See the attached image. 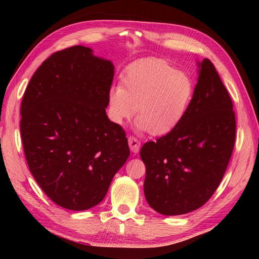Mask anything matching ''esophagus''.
<instances>
[{
	"mask_svg": "<svg viewBox=\"0 0 259 259\" xmlns=\"http://www.w3.org/2000/svg\"><path fill=\"white\" fill-rule=\"evenodd\" d=\"M128 142H129V147L133 152H138L139 148H140V141L138 140V138H136L134 136H130L128 138Z\"/></svg>",
	"mask_w": 259,
	"mask_h": 259,
	"instance_id": "34e87169",
	"label": "esophagus"
}]
</instances>
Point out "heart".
I'll return each instance as SVG.
<instances>
[{
    "label": "heart",
    "instance_id": "heart-1",
    "mask_svg": "<svg viewBox=\"0 0 259 259\" xmlns=\"http://www.w3.org/2000/svg\"><path fill=\"white\" fill-rule=\"evenodd\" d=\"M192 95L194 83L185 72L160 59L140 60L126 69L122 87L110 91V115L122 123L138 109V128L162 136L180 122Z\"/></svg>",
    "mask_w": 259,
    "mask_h": 259
}]
</instances>
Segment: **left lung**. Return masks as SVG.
Instances as JSON below:
<instances>
[{
	"mask_svg": "<svg viewBox=\"0 0 259 259\" xmlns=\"http://www.w3.org/2000/svg\"><path fill=\"white\" fill-rule=\"evenodd\" d=\"M183 119L157 141L142 146L144 190L151 208L167 216L190 212L209 200L224 177L235 146L233 101L209 59Z\"/></svg>",
	"mask_w": 259,
	"mask_h": 259,
	"instance_id": "obj_1",
	"label": "left lung"
}]
</instances>
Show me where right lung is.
Returning <instances> with one entry per match:
<instances>
[{
	"label": "right lung",
	"instance_id": "1",
	"mask_svg": "<svg viewBox=\"0 0 259 259\" xmlns=\"http://www.w3.org/2000/svg\"><path fill=\"white\" fill-rule=\"evenodd\" d=\"M112 80L111 62L74 46L42 62L22 99L27 166L47 196L70 210L101 202L130 155L123 128L106 113Z\"/></svg>",
	"mask_w": 259,
	"mask_h": 259
}]
</instances>
